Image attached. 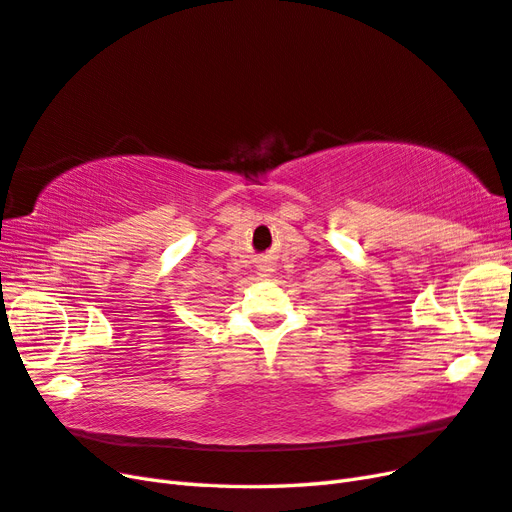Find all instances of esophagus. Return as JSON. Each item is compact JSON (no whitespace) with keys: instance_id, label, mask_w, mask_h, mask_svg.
Instances as JSON below:
<instances>
[{"instance_id":"obj_1","label":"esophagus","mask_w":512,"mask_h":512,"mask_svg":"<svg viewBox=\"0 0 512 512\" xmlns=\"http://www.w3.org/2000/svg\"><path fill=\"white\" fill-rule=\"evenodd\" d=\"M258 271H260V278H269V275H271V273H269L271 269H267V267H260Z\"/></svg>"}]
</instances>
